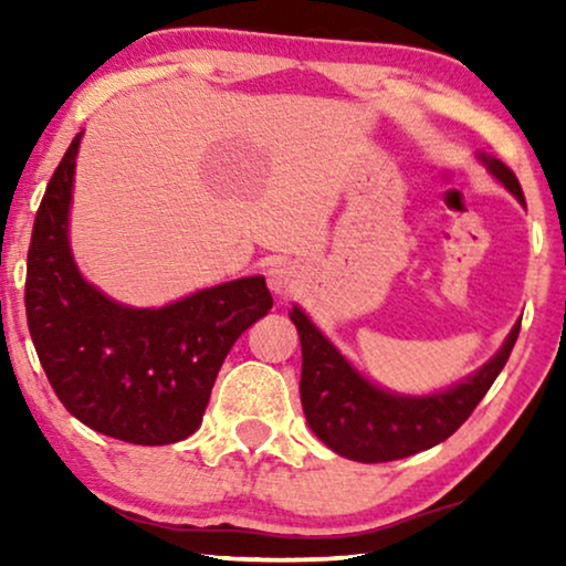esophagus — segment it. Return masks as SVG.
<instances>
[{
	"label": "esophagus",
	"mask_w": 566,
	"mask_h": 566,
	"mask_svg": "<svg viewBox=\"0 0 566 566\" xmlns=\"http://www.w3.org/2000/svg\"><path fill=\"white\" fill-rule=\"evenodd\" d=\"M268 285H270V291L275 293V296L289 298L298 291L301 275H298L296 268L289 265V262H275V265L268 270Z\"/></svg>",
	"instance_id": "obj_1"
}]
</instances>
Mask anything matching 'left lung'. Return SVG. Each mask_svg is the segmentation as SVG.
<instances>
[{"label":"left lung","instance_id":"8db88e82","mask_svg":"<svg viewBox=\"0 0 566 566\" xmlns=\"http://www.w3.org/2000/svg\"><path fill=\"white\" fill-rule=\"evenodd\" d=\"M490 172L525 203L523 188L505 161L482 157ZM291 322L301 337V405L308 428L332 451L360 463H384L415 455L451 438L469 420L494 378L505 368L521 332L515 324L502 350L467 381L432 397H397L376 389L355 374L329 339L308 322L301 308H293Z\"/></svg>","mask_w":566,"mask_h":566}]
</instances>
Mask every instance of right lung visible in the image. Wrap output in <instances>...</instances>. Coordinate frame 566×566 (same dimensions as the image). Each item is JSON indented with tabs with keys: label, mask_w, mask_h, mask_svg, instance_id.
Here are the masks:
<instances>
[{
	"label": "right lung",
	"mask_w": 566,
	"mask_h": 566,
	"mask_svg": "<svg viewBox=\"0 0 566 566\" xmlns=\"http://www.w3.org/2000/svg\"><path fill=\"white\" fill-rule=\"evenodd\" d=\"M74 136L38 206L25 314L38 360L69 412L103 436L167 446L192 436L223 358L273 308L265 277H239L165 308L105 298L76 270L66 239Z\"/></svg>",
	"instance_id": "1"
}]
</instances>
